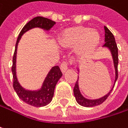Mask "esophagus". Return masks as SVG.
<instances>
[{
  "label": "esophagus",
  "mask_w": 128,
  "mask_h": 128,
  "mask_svg": "<svg viewBox=\"0 0 128 128\" xmlns=\"http://www.w3.org/2000/svg\"><path fill=\"white\" fill-rule=\"evenodd\" d=\"M71 64H72V62H63L61 64V66H60V67H61V70H62V72H66V70H67V68H68V65Z\"/></svg>",
  "instance_id": "1"
}]
</instances>
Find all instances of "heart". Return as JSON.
Returning a JSON list of instances; mask_svg holds the SVG:
<instances>
[{"instance_id":"b5f03b06","label":"heart","mask_w":128,"mask_h":128,"mask_svg":"<svg viewBox=\"0 0 128 128\" xmlns=\"http://www.w3.org/2000/svg\"><path fill=\"white\" fill-rule=\"evenodd\" d=\"M99 40L100 35L96 30L78 26L66 30L60 38V42L65 46H77L78 52L86 56L95 50Z\"/></svg>"}]
</instances>
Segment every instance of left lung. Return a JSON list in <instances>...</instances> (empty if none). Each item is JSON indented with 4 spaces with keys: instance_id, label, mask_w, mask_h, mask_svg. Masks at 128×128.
Returning <instances> with one entry per match:
<instances>
[{
    "instance_id": "1",
    "label": "left lung",
    "mask_w": 128,
    "mask_h": 128,
    "mask_svg": "<svg viewBox=\"0 0 128 128\" xmlns=\"http://www.w3.org/2000/svg\"><path fill=\"white\" fill-rule=\"evenodd\" d=\"M104 41H105V44H104L103 46H105V47H108L110 49L111 53H112V56H113V59H114V66H115V70H116V78H115V83L118 78V47H117V45H116V43L115 38H114V36L113 35V33L108 29V27L104 26ZM78 80L76 81V84H75V87H74V89H73V92H74V96L76 97V102L82 106L83 107H95V106H97V105H99L101 104H102L107 98L109 96V95L110 94L111 91L113 90L114 88V85L113 87V88L110 90V91L107 94L105 95L104 96L100 98H98V99H93V100H91V99H88V98H85L82 94H81V92L79 90V88H78Z\"/></svg>"
}]
</instances>
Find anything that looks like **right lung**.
I'll return each instance as SVG.
<instances>
[{
    "instance_id": "right-lung-1",
    "label": "right lung",
    "mask_w": 128,
    "mask_h": 128,
    "mask_svg": "<svg viewBox=\"0 0 128 128\" xmlns=\"http://www.w3.org/2000/svg\"><path fill=\"white\" fill-rule=\"evenodd\" d=\"M55 24H56L55 21L48 19L46 18H43L40 16L34 18L23 27L18 37L15 44V50L13 55L12 66V72L13 75V88L15 90L17 95L18 96V97L22 101L34 107H38V108L44 107L51 102L54 95L56 85L58 81L59 80V78L62 76V72L58 66H55L50 70V71L47 74L40 89L36 91H31L23 88L18 83L16 76V70H15L18 44L23 34L25 33L26 31L35 27H39L45 30H50L55 25Z\"/></svg>"
}]
</instances>
